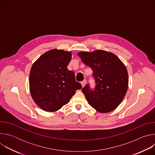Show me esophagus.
Returning a JSON list of instances; mask_svg holds the SVG:
<instances>
[{
	"mask_svg": "<svg viewBox=\"0 0 155 155\" xmlns=\"http://www.w3.org/2000/svg\"><path fill=\"white\" fill-rule=\"evenodd\" d=\"M86 83V80H84L83 81H82L81 82V85H82L83 87H84V86H85Z\"/></svg>",
	"mask_w": 155,
	"mask_h": 155,
	"instance_id": "34e87169",
	"label": "esophagus"
}]
</instances>
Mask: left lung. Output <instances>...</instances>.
<instances>
[{
	"label": "left lung",
	"instance_id": "left-lung-1",
	"mask_svg": "<svg viewBox=\"0 0 155 155\" xmlns=\"http://www.w3.org/2000/svg\"><path fill=\"white\" fill-rule=\"evenodd\" d=\"M90 67L96 82L94 89L86 84L82 91L89 104L100 113L113 111L123 100L128 87V74L122 61L114 53L104 50L78 53Z\"/></svg>",
	"mask_w": 155,
	"mask_h": 155
}]
</instances>
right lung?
<instances>
[{"label":"right lung","mask_w":155,"mask_h":155,"mask_svg":"<svg viewBox=\"0 0 155 155\" xmlns=\"http://www.w3.org/2000/svg\"><path fill=\"white\" fill-rule=\"evenodd\" d=\"M71 52L53 49L43 54L32 65L29 89L35 104L46 112H56L67 104L82 87L75 74L68 69Z\"/></svg>","instance_id":"obj_1"}]
</instances>
